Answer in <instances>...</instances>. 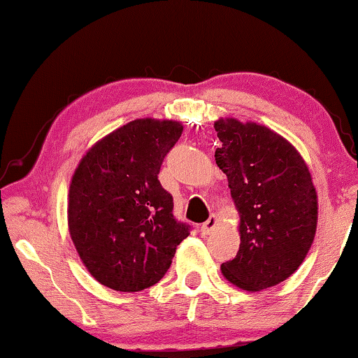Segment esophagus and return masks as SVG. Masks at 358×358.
<instances>
[{
	"label": "esophagus",
	"instance_id": "1",
	"mask_svg": "<svg viewBox=\"0 0 358 358\" xmlns=\"http://www.w3.org/2000/svg\"><path fill=\"white\" fill-rule=\"evenodd\" d=\"M217 217H215V215H210V217L206 220V222L201 225V231H203L204 235H208V234H210V231H213L214 229H215V225H217Z\"/></svg>",
	"mask_w": 358,
	"mask_h": 358
}]
</instances>
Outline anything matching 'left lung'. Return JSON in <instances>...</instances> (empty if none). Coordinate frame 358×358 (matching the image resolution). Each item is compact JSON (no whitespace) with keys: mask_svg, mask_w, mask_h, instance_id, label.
Segmentation results:
<instances>
[{"mask_svg":"<svg viewBox=\"0 0 358 358\" xmlns=\"http://www.w3.org/2000/svg\"><path fill=\"white\" fill-rule=\"evenodd\" d=\"M214 128L222 143L215 164L240 215L238 253L220 271L241 290L269 289L300 268L315 240L318 194L308 165L264 124L219 118Z\"/></svg>","mask_w":358,"mask_h":358,"instance_id":"obj_1","label":"left lung"}]
</instances>
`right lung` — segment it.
<instances>
[{
	"instance_id": "obj_1",
	"label": "right lung",
	"mask_w": 358,
	"mask_h": 358,
	"mask_svg": "<svg viewBox=\"0 0 358 358\" xmlns=\"http://www.w3.org/2000/svg\"><path fill=\"white\" fill-rule=\"evenodd\" d=\"M181 133L175 120H134L97 141L74 170L69 235L85 269L108 289L139 292L157 284L189 235L157 178Z\"/></svg>"
}]
</instances>
